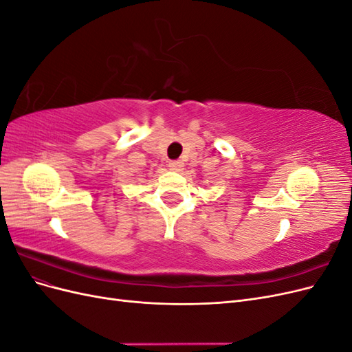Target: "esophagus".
Here are the masks:
<instances>
[{"label":"esophagus","instance_id":"esophagus-1","mask_svg":"<svg viewBox=\"0 0 352 352\" xmlns=\"http://www.w3.org/2000/svg\"><path fill=\"white\" fill-rule=\"evenodd\" d=\"M168 167H170V170H175V172H180V170L184 168V163L176 160V162H170Z\"/></svg>","mask_w":352,"mask_h":352}]
</instances>
